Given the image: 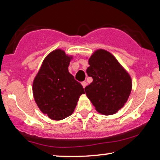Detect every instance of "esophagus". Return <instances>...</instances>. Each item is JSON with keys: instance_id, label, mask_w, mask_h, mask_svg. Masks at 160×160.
Returning <instances> with one entry per match:
<instances>
[{"instance_id": "obj_1", "label": "esophagus", "mask_w": 160, "mask_h": 160, "mask_svg": "<svg viewBox=\"0 0 160 160\" xmlns=\"http://www.w3.org/2000/svg\"><path fill=\"white\" fill-rule=\"evenodd\" d=\"M82 84L83 87H84V88H85V87H86V86H87V82H85V81H84V82H82Z\"/></svg>"}]
</instances>
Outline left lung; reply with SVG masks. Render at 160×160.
Instances as JSON below:
<instances>
[{"mask_svg":"<svg viewBox=\"0 0 160 160\" xmlns=\"http://www.w3.org/2000/svg\"><path fill=\"white\" fill-rule=\"evenodd\" d=\"M87 75L92 82L85 92L98 112L111 115L117 112L128 100L132 89L130 75L110 52H95L89 59Z\"/></svg>","mask_w":160,"mask_h":160,"instance_id":"1","label":"left lung"}]
</instances>
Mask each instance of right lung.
Segmentation results:
<instances>
[{
  "mask_svg": "<svg viewBox=\"0 0 160 160\" xmlns=\"http://www.w3.org/2000/svg\"><path fill=\"white\" fill-rule=\"evenodd\" d=\"M71 57L56 49L44 59L32 84L37 106L50 119L61 120L71 115L84 89L68 72Z\"/></svg>",
  "mask_w": 160,
  "mask_h": 160,
  "instance_id": "add662e5",
  "label": "right lung"
}]
</instances>
